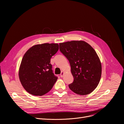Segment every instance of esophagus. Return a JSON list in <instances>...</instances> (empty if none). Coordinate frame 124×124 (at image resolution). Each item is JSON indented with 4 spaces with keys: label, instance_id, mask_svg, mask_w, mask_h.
<instances>
[{
    "label": "esophagus",
    "instance_id": "esophagus-1",
    "mask_svg": "<svg viewBox=\"0 0 124 124\" xmlns=\"http://www.w3.org/2000/svg\"><path fill=\"white\" fill-rule=\"evenodd\" d=\"M64 74V71H62L61 73V74H60V76H61V77H63Z\"/></svg>",
    "mask_w": 124,
    "mask_h": 124
}]
</instances>
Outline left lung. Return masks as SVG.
Instances as JSON below:
<instances>
[{"instance_id": "1", "label": "left lung", "mask_w": 124, "mask_h": 124, "mask_svg": "<svg viewBox=\"0 0 124 124\" xmlns=\"http://www.w3.org/2000/svg\"><path fill=\"white\" fill-rule=\"evenodd\" d=\"M60 50L69 61L73 82L69 85L74 93L87 95L92 93L100 82L101 64L95 51L83 41L59 44Z\"/></svg>"}]
</instances>
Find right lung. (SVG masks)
Masks as SVG:
<instances>
[{
  "label": "right lung",
  "instance_id": "obj_1",
  "mask_svg": "<svg viewBox=\"0 0 124 124\" xmlns=\"http://www.w3.org/2000/svg\"><path fill=\"white\" fill-rule=\"evenodd\" d=\"M58 50V44L44 43L34 45L25 52L18 75L23 87L31 94L43 95L54 86L58 77L53 73L50 60Z\"/></svg>",
  "mask_w": 124,
  "mask_h": 124
}]
</instances>
